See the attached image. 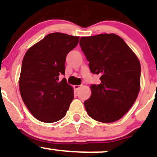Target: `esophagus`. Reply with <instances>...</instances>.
Listing matches in <instances>:
<instances>
[{"instance_id":"34e87169","label":"esophagus","mask_w":157,"mask_h":157,"mask_svg":"<svg viewBox=\"0 0 157 157\" xmlns=\"http://www.w3.org/2000/svg\"><path fill=\"white\" fill-rule=\"evenodd\" d=\"M80 86H78V85H75V86H74V90H75L76 91H77V90H80Z\"/></svg>"}]
</instances>
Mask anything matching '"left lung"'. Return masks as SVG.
Wrapping results in <instances>:
<instances>
[{
	"label": "left lung",
	"instance_id": "1",
	"mask_svg": "<svg viewBox=\"0 0 157 157\" xmlns=\"http://www.w3.org/2000/svg\"><path fill=\"white\" fill-rule=\"evenodd\" d=\"M80 45L90 71L100 75V83L90 86L91 96L84 102L86 112L100 122L118 121L131 109L140 91L138 58L113 33L82 37Z\"/></svg>",
	"mask_w": 157,
	"mask_h": 157
}]
</instances>
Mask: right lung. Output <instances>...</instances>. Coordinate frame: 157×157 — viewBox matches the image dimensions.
<instances>
[{
	"label": "right lung",
	"instance_id": "right-lung-1",
	"mask_svg": "<svg viewBox=\"0 0 157 157\" xmlns=\"http://www.w3.org/2000/svg\"><path fill=\"white\" fill-rule=\"evenodd\" d=\"M80 37L50 33L32 46L22 62L19 86L23 102L32 115L42 122L52 123L65 116L74 99L72 86L65 78L67 55Z\"/></svg>",
	"mask_w": 157,
	"mask_h": 157
}]
</instances>
